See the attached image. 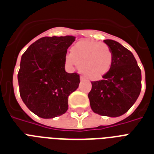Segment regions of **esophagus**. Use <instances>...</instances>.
<instances>
[{
	"instance_id": "34e87169",
	"label": "esophagus",
	"mask_w": 154,
	"mask_h": 154,
	"mask_svg": "<svg viewBox=\"0 0 154 154\" xmlns=\"http://www.w3.org/2000/svg\"><path fill=\"white\" fill-rule=\"evenodd\" d=\"M84 80H85L84 77H81V81H82H82H84Z\"/></svg>"
}]
</instances>
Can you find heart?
<instances>
[{
    "mask_svg": "<svg viewBox=\"0 0 154 154\" xmlns=\"http://www.w3.org/2000/svg\"><path fill=\"white\" fill-rule=\"evenodd\" d=\"M112 49L106 44L93 41H83L73 45L70 55L65 57L68 65H76L80 71L90 80H100L111 68Z\"/></svg>",
    "mask_w": 154,
    "mask_h": 154,
    "instance_id": "b5f03b06",
    "label": "heart"
}]
</instances>
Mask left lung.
I'll use <instances>...</instances> for the list:
<instances>
[{"label": "left lung", "instance_id": "1", "mask_svg": "<svg viewBox=\"0 0 154 154\" xmlns=\"http://www.w3.org/2000/svg\"><path fill=\"white\" fill-rule=\"evenodd\" d=\"M104 42L112 49V65L102 80L91 82L92 89L88 97L95 113L119 117L132 107L139 97L141 72L129 49L112 40Z\"/></svg>", "mask_w": 154, "mask_h": 154}]
</instances>
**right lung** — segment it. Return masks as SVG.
Listing matches in <instances>:
<instances>
[{
	"label": "right lung",
	"mask_w": 154,
	"mask_h": 154,
	"mask_svg": "<svg viewBox=\"0 0 154 154\" xmlns=\"http://www.w3.org/2000/svg\"><path fill=\"white\" fill-rule=\"evenodd\" d=\"M75 37H45L21 57L17 79L23 102L42 118H53L68 109V97L78 88L80 76L65 71L68 48Z\"/></svg>",
	"instance_id": "obj_1"
}]
</instances>
